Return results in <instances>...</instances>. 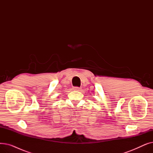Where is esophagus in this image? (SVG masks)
<instances>
[{
	"instance_id": "esophagus-1",
	"label": "esophagus",
	"mask_w": 153,
	"mask_h": 153,
	"mask_svg": "<svg viewBox=\"0 0 153 153\" xmlns=\"http://www.w3.org/2000/svg\"><path fill=\"white\" fill-rule=\"evenodd\" d=\"M74 89L76 90V91H80L81 89L80 87H74Z\"/></svg>"
}]
</instances>
